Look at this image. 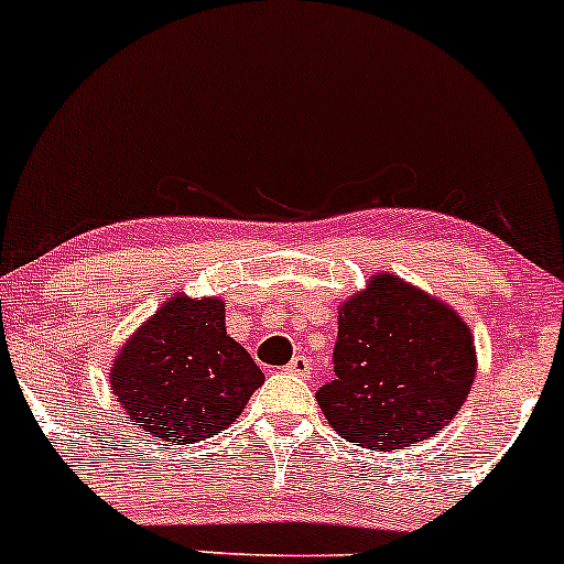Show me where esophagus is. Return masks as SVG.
Wrapping results in <instances>:
<instances>
[{
    "mask_svg": "<svg viewBox=\"0 0 564 564\" xmlns=\"http://www.w3.org/2000/svg\"><path fill=\"white\" fill-rule=\"evenodd\" d=\"M288 372L290 376H299V378H308L312 376V359L308 357H293L290 359V365H288Z\"/></svg>",
    "mask_w": 564,
    "mask_h": 564,
    "instance_id": "esophagus-1",
    "label": "esophagus"
}]
</instances>
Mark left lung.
Listing matches in <instances>:
<instances>
[{
	"mask_svg": "<svg viewBox=\"0 0 564 564\" xmlns=\"http://www.w3.org/2000/svg\"><path fill=\"white\" fill-rule=\"evenodd\" d=\"M333 365L335 381L316 391L327 423L346 442L391 453L455 419L477 351L455 308L397 274H376L338 308Z\"/></svg>",
	"mask_w": 564,
	"mask_h": 564,
	"instance_id": "1",
	"label": "left lung"
}]
</instances>
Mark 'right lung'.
<instances>
[{
  "mask_svg": "<svg viewBox=\"0 0 564 564\" xmlns=\"http://www.w3.org/2000/svg\"><path fill=\"white\" fill-rule=\"evenodd\" d=\"M261 367L226 335L220 299L175 295L122 346L111 367L117 402L143 432L194 445L239 419Z\"/></svg>",
  "mask_w": 564,
  "mask_h": 564,
  "instance_id": "1",
  "label": "right lung"
}]
</instances>
